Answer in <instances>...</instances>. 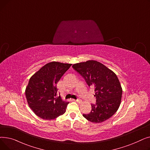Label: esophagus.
Instances as JSON below:
<instances>
[{
	"label": "esophagus",
	"mask_w": 150,
	"mask_h": 150,
	"mask_svg": "<svg viewBox=\"0 0 150 150\" xmlns=\"http://www.w3.org/2000/svg\"><path fill=\"white\" fill-rule=\"evenodd\" d=\"M75 101L77 102V103H82V100H79V99H78V100H76Z\"/></svg>",
	"instance_id": "1"
}]
</instances>
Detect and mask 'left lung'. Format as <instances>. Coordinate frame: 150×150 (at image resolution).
Listing matches in <instances>:
<instances>
[{
	"label": "left lung",
	"mask_w": 150,
	"mask_h": 150,
	"mask_svg": "<svg viewBox=\"0 0 150 150\" xmlns=\"http://www.w3.org/2000/svg\"><path fill=\"white\" fill-rule=\"evenodd\" d=\"M72 67L96 91V105H91V112L83 116L95 123L109 119L117 112L122 100V88L116 74L95 60L76 63Z\"/></svg>",
	"instance_id": "obj_1"
}]
</instances>
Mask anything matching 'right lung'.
<instances>
[{
	"mask_svg": "<svg viewBox=\"0 0 150 150\" xmlns=\"http://www.w3.org/2000/svg\"><path fill=\"white\" fill-rule=\"evenodd\" d=\"M71 65L50 62L30 78L25 96L29 107L39 117L50 120L65 113L69 102L57 97V83Z\"/></svg>",
	"mask_w": 150,
	"mask_h": 150,
	"instance_id": "add662e5",
	"label": "right lung"
}]
</instances>
